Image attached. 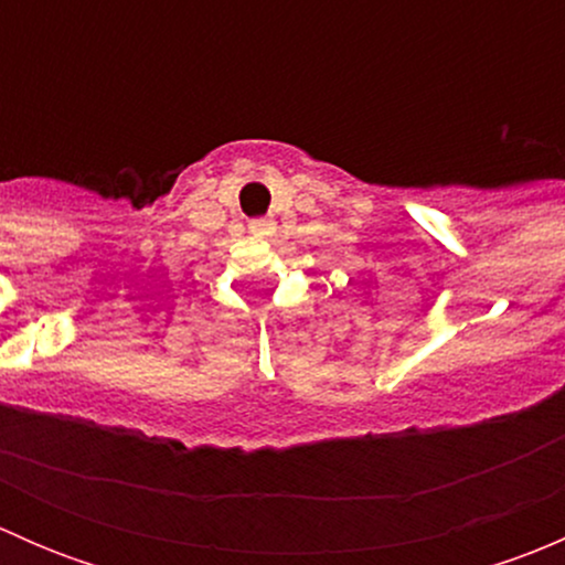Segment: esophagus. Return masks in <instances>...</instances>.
<instances>
[{
    "mask_svg": "<svg viewBox=\"0 0 565 565\" xmlns=\"http://www.w3.org/2000/svg\"><path fill=\"white\" fill-rule=\"evenodd\" d=\"M248 230L254 232V235H259V237L273 235V230H276V221H273V218H254L248 224Z\"/></svg>",
    "mask_w": 565,
    "mask_h": 565,
    "instance_id": "1",
    "label": "esophagus"
}]
</instances>
